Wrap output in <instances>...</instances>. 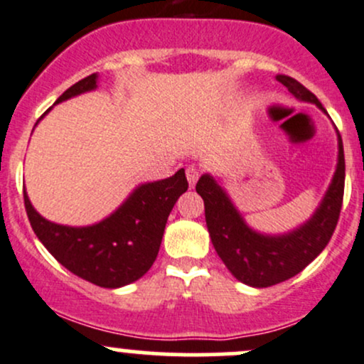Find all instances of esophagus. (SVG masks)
Segmentation results:
<instances>
[{"mask_svg":"<svg viewBox=\"0 0 364 364\" xmlns=\"http://www.w3.org/2000/svg\"><path fill=\"white\" fill-rule=\"evenodd\" d=\"M199 175H201V170H199L196 165H189L186 168V177H187V181H189V186L191 187L196 186V182H198Z\"/></svg>","mask_w":364,"mask_h":364,"instance_id":"obj_1","label":"esophagus"}]
</instances>
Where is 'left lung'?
Listing matches in <instances>:
<instances>
[{"instance_id":"left-lung-1","label":"left lung","mask_w":364,"mask_h":364,"mask_svg":"<svg viewBox=\"0 0 364 364\" xmlns=\"http://www.w3.org/2000/svg\"><path fill=\"white\" fill-rule=\"evenodd\" d=\"M297 100L314 103L318 97L289 75H277ZM346 160L338 134V163L323 201L304 225L284 235H263L246 225L225 191L211 175H203L196 191L204 201V216L215 251L232 275L251 287H270L303 272L326 247L336 230L344 199Z\"/></svg>"}]
</instances>
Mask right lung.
Listing matches in <instances>:
<instances>
[{"instance_id":"right-lung-1","label":"right lung","mask_w":364,"mask_h":364,"mask_svg":"<svg viewBox=\"0 0 364 364\" xmlns=\"http://www.w3.org/2000/svg\"><path fill=\"white\" fill-rule=\"evenodd\" d=\"M96 82L97 73H91L68 87L56 103L92 91ZM187 187L183 168L165 181L142 183L115 213L91 227L48 222L32 208L26 191L23 203L32 230L58 263L94 285L117 289L139 280L153 267L171 208Z\"/></svg>"}]
</instances>
